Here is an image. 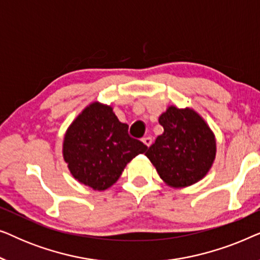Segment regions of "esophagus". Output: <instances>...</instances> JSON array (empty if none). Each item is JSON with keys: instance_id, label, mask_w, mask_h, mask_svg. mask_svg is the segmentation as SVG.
Returning a JSON list of instances; mask_svg holds the SVG:
<instances>
[{"instance_id": "esophagus-1", "label": "esophagus", "mask_w": 260, "mask_h": 260, "mask_svg": "<svg viewBox=\"0 0 260 260\" xmlns=\"http://www.w3.org/2000/svg\"><path fill=\"white\" fill-rule=\"evenodd\" d=\"M142 142L147 145V147H150V145L152 144V138L151 137H144L143 140H142Z\"/></svg>"}]
</instances>
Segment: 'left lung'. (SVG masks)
Here are the masks:
<instances>
[{
	"mask_svg": "<svg viewBox=\"0 0 260 260\" xmlns=\"http://www.w3.org/2000/svg\"><path fill=\"white\" fill-rule=\"evenodd\" d=\"M158 123L165 131L145 156L159 177L173 188L191 186L204 179L216 154L215 136L205 119L193 109L170 105Z\"/></svg>",
	"mask_w": 260,
	"mask_h": 260,
	"instance_id": "obj_1",
	"label": "left lung"
}]
</instances>
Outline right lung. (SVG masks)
<instances>
[{
	"instance_id": "obj_1",
	"label": "right lung",
	"mask_w": 260,
	"mask_h": 260,
	"mask_svg": "<svg viewBox=\"0 0 260 260\" xmlns=\"http://www.w3.org/2000/svg\"><path fill=\"white\" fill-rule=\"evenodd\" d=\"M110 105L93 102L66 130L62 156L78 182L93 190H105L122 175L134 157L148 147L127 134Z\"/></svg>"
}]
</instances>
